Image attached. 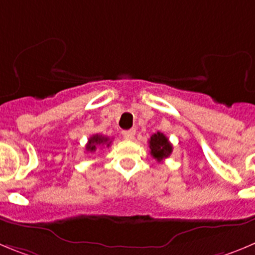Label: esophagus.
I'll return each mask as SVG.
<instances>
[{"mask_svg": "<svg viewBox=\"0 0 255 255\" xmlns=\"http://www.w3.org/2000/svg\"><path fill=\"white\" fill-rule=\"evenodd\" d=\"M134 134H135V129H127V130H122V135L123 137H125V138H127V139H130V138H133V137H134Z\"/></svg>", "mask_w": 255, "mask_h": 255, "instance_id": "esophagus-1", "label": "esophagus"}]
</instances>
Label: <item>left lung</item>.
<instances>
[{"label": "left lung", "instance_id": "8db88e82", "mask_svg": "<svg viewBox=\"0 0 255 255\" xmlns=\"http://www.w3.org/2000/svg\"><path fill=\"white\" fill-rule=\"evenodd\" d=\"M149 143V153L154 160L161 162L162 160L167 158L172 152V144L170 143L168 138L163 133L157 132L151 135L148 141Z\"/></svg>", "mask_w": 255, "mask_h": 255}]
</instances>
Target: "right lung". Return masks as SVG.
<instances>
[{
  "label": "right lung",
  "instance_id": "add662e5",
  "mask_svg": "<svg viewBox=\"0 0 255 255\" xmlns=\"http://www.w3.org/2000/svg\"><path fill=\"white\" fill-rule=\"evenodd\" d=\"M108 141L109 138H107V137H104V135L94 134L89 138L85 148H87V152H94L99 146H104V144H107V147H108L109 144H111V142Z\"/></svg>",
  "mask_w": 255,
  "mask_h": 255
}]
</instances>
